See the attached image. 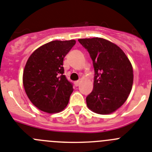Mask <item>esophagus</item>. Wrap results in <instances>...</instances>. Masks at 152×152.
Instances as JSON below:
<instances>
[{
    "label": "esophagus",
    "instance_id": "esophagus-1",
    "mask_svg": "<svg viewBox=\"0 0 152 152\" xmlns=\"http://www.w3.org/2000/svg\"><path fill=\"white\" fill-rule=\"evenodd\" d=\"M79 84H80V82H79V81H76V82H75V83H74L75 86H79Z\"/></svg>",
    "mask_w": 152,
    "mask_h": 152
}]
</instances>
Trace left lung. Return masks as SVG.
Returning <instances> with one entry per match:
<instances>
[{
    "label": "left lung",
    "instance_id": "left-lung-1",
    "mask_svg": "<svg viewBox=\"0 0 152 152\" xmlns=\"http://www.w3.org/2000/svg\"><path fill=\"white\" fill-rule=\"evenodd\" d=\"M95 69L93 90L86 98L88 108L98 114H110L122 106L133 83L132 66L124 50L102 38L80 39Z\"/></svg>",
    "mask_w": 152,
    "mask_h": 152
}]
</instances>
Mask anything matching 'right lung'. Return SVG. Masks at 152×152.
<instances>
[{"instance_id":"1","label":"right lung","mask_w":152,"mask_h":152,"mask_svg":"<svg viewBox=\"0 0 152 152\" xmlns=\"http://www.w3.org/2000/svg\"><path fill=\"white\" fill-rule=\"evenodd\" d=\"M76 41H52L28 57L23 70V83L30 102L39 110L59 113L67 106L73 86L64 75L63 62Z\"/></svg>"}]
</instances>
